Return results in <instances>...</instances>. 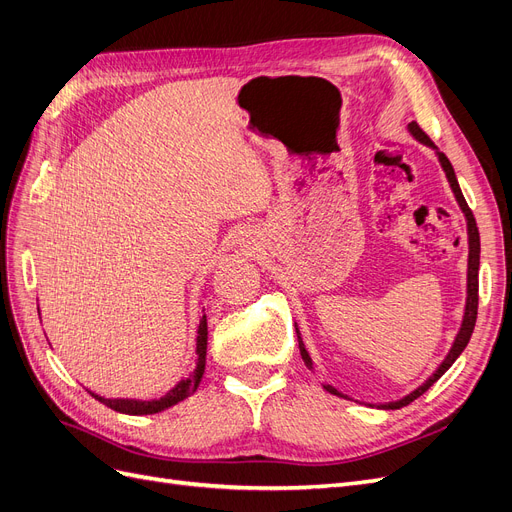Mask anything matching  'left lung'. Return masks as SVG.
<instances>
[{
	"label": "left lung",
	"instance_id": "8db88e82",
	"mask_svg": "<svg viewBox=\"0 0 512 512\" xmlns=\"http://www.w3.org/2000/svg\"><path fill=\"white\" fill-rule=\"evenodd\" d=\"M409 130H411V135L418 139V141H422L424 145H428V147H434V143L430 141V137L426 135V132L418 126V122H411L409 124ZM437 149V147H434ZM439 154V160H441V166H443V170H445V175H447V179H449V185H451V189H453V194H456V200H458V204H460V208L464 211V215H466V223H468V297H466V312H464V320H462V327H460V333H458V337H456V342H453V346H451V350H449V354L445 356V361L439 365V369L434 371L428 380L418 388V390H413L411 394H407L405 399H401V401H394V403H386V405H382V409H401V407H405V405H409V403H413L415 399H418V396H422L434 382L439 380V377L453 365L456 363V358L464 352V348H466V344H468V339H470V335H472V331H475V323H477V308H479V257H481V238H479V227H477V221H475V215H472V211L468 208V204H466V200H464V196H462V189H460V185H458V179H456V173H453V166H451V162L447 160V156L443 154V151H437ZM295 331H297V327H295ZM297 342H299V352H301V358H304V363H306V367L308 369H312V361H310V354L306 352V346H304V342H301V337H299V331H297ZM325 390L327 392H331V394H337V396H344L342 392H337L333 386H325Z\"/></svg>",
	"mask_w": 512,
	"mask_h": 512
}]
</instances>
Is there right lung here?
<instances>
[{
    "label": "right lung",
    "mask_w": 512,
    "mask_h": 512,
    "mask_svg": "<svg viewBox=\"0 0 512 512\" xmlns=\"http://www.w3.org/2000/svg\"><path fill=\"white\" fill-rule=\"evenodd\" d=\"M206 335H208V329H206V316H202L200 320V327H198V339H196V354H198V365L194 369V373L185 377V380H181L173 390H168L164 396H160V399H154V401H137V399H103V396L90 392L94 399H97L99 403L107 405L109 409L113 411H120V413H126V415H149V413H158V411H164L168 407L177 405L179 401L187 399L189 394H194L202 375H204V365H206Z\"/></svg>",
    "instance_id": "obj_1"
}]
</instances>
